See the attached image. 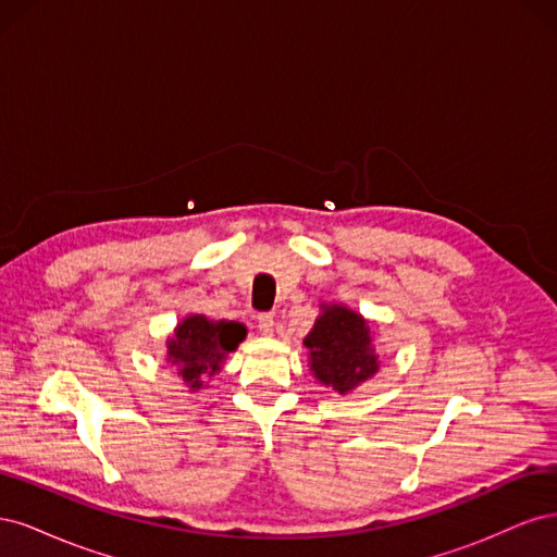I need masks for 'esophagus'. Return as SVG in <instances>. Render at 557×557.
<instances>
[{"instance_id": "obj_1", "label": "esophagus", "mask_w": 557, "mask_h": 557, "mask_svg": "<svg viewBox=\"0 0 557 557\" xmlns=\"http://www.w3.org/2000/svg\"><path fill=\"white\" fill-rule=\"evenodd\" d=\"M274 327H276V320H274V315H272V313H262V315H258V330H260V334H264V336H272V334H274Z\"/></svg>"}]
</instances>
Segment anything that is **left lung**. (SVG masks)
Instances as JSON below:
<instances>
[{"label":"left lung","instance_id":"left-lung-1","mask_svg":"<svg viewBox=\"0 0 557 557\" xmlns=\"http://www.w3.org/2000/svg\"><path fill=\"white\" fill-rule=\"evenodd\" d=\"M305 346L313 379L339 395L352 393L381 369L369 320L342 301L320 305Z\"/></svg>","mask_w":557,"mask_h":557}]
</instances>
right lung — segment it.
<instances>
[{"label":"right lung","instance_id":"right-lung-1","mask_svg":"<svg viewBox=\"0 0 557 557\" xmlns=\"http://www.w3.org/2000/svg\"><path fill=\"white\" fill-rule=\"evenodd\" d=\"M246 339V325L237 320H211L205 313L181 318L174 334L166 336L164 360L176 367V374L188 391L209 387L205 381L223 369L230 352Z\"/></svg>","mask_w":557,"mask_h":557}]
</instances>
